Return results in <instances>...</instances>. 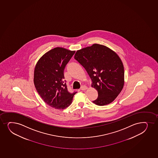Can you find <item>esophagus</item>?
<instances>
[{"instance_id": "obj_1", "label": "esophagus", "mask_w": 158, "mask_h": 158, "mask_svg": "<svg viewBox=\"0 0 158 158\" xmlns=\"http://www.w3.org/2000/svg\"><path fill=\"white\" fill-rule=\"evenodd\" d=\"M87 89V86L85 85H82V86H81V90H82V91H85L86 89Z\"/></svg>"}]
</instances>
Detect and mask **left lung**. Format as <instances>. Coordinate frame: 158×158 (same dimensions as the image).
Masks as SVG:
<instances>
[{
    "label": "left lung",
    "mask_w": 158,
    "mask_h": 158,
    "mask_svg": "<svg viewBox=\"0 0 158 158\" xmlns=\"http://www.w3.org/2000/svg\"><path fill=\"white\" fill-rule=\"evenodd\" d=\"M75 60L86 69L98 92L93 102L100 106L112 103L123 89L124 71L116 53L105 46L95 44L76 52Z\"/></svg>",
    "instance_id": "8db88e82"
}]
</instances>
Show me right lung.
I'll return each mask as SVG.
<instances>
[{"label":"right lung","instance_id":"add662e5","mask_svg":"<svg viewBox=\"0 0 158 158\" xmlns=\"http://www.w3.org/2000/svg\"><path fill=\"white\" fill-rule=\"evenodd\" d=\"M75 51L56 47L45 53L37 63L34 83L44 101L51 107L65 109L72 103L76 93L68 91L64 71Z\"/></svg>","mask_w":158,"mask_h":158}]
</instances>
